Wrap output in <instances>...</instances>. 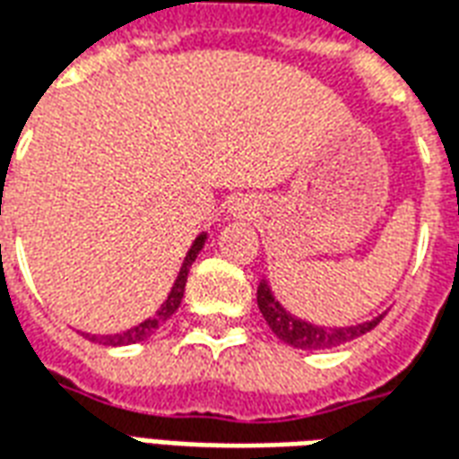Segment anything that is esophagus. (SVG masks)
I'll list each match as a JSON object with an SVG mask.
<instances>
[{"mask_svg":"<svg viewBox=\"0 0 459 459\" xmlns=\"http://www.w3.org/2000/svg\"><path fill=\"white\" fill-rule=\"evenodd\" d=\"M246 206H243V201H238V204H233V206H230V213H233V216H236V219H243V213H246Z\"/></svg>","mask_w":459,"mask_h":459,"instance_id":"34e87169","label":"esophagus"}]
</instances>
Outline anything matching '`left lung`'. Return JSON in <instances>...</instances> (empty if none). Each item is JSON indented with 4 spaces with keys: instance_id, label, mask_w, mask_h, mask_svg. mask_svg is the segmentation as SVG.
Returning <instances> with one entry per match:
<instances>
[{
    "instance_id": "obj_1",
    "label": "left lung",
    "mask_w": 459,
    "mask_h": 459,
    "mask_svg": "<svg viewBox=\"0 0 459 459\" xmlns=\"http://www.w3.org/2000/svg\"><path fill=\"white\" fill-rule=\"evenodd\" d=\"M258 307L263 317L268 322V327L275 332V337L282 339L285 344L295 346V349H305V351H317V349H332V346L346 344L351 339H359L384 319V315H376L368 322H359V325H349V327H322L307 319H299L290 315L288 309L275 299V292L270 288L268 280H260L258 285Z\"/></svg>"
}]
</instances>
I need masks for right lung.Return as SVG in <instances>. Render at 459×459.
<instances>
[{"label":"right lung","mask_w":459,"mask_h":459,"mask_svg":"<svg viewBox=\"0 0 459 459\" xmlns=\"http://www.w3.org/2000/svg\"><path fill=\"white\" fill-rule=\"evenodd\" d=\"M206 238H209V233L204 230V233H199L196 238H194V243H191L189 253H186V258H184V263H181L179 273H177V280H174V285H171L169 295H167V299L161 302V307L152 315V317L142 319L140 325H134V327L125 329V332H117V334H85V337L91 339V342H98V344H105V346H127V344H137V342H144L147 337H152L157 329L167 322V319L179 309L181 305V298H184V288H186V275H189V268L191 263L196 260V255L201 253V248H204V243H206Z\"/></svg>","instance_id":"add662e5"}]
</instances>
